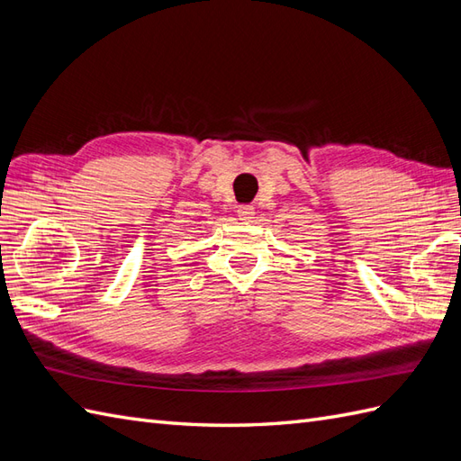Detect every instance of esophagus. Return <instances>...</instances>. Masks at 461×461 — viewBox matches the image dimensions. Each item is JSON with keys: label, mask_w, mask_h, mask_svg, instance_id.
Returning a JSON list of instances; mask_svg holds the SVG:
<instances>
[{"label": "esophagus", "mask_w": 461, "mask_h": 461, "mask_svg": "<svg viewBox=\"0 0 461 461\" xmlns=\"http://www.w3.org/2000/svg\"><path fill=\"white\" fill-rule=\"evenodd\" d=\"M236 213H239V219L244 221V222H249L256 215L252 205H239V212H236Z\"/></svg>", "instance_id": "esophagus-1"}]
</instances>
